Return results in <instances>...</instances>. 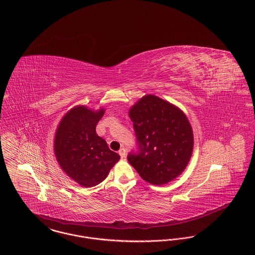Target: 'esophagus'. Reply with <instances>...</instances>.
<instances>
[{
    "instance_id": "1",
    "label": "esophagus",
    "mask_w": 255,
    "mask_h": 255,
    "mask_svg": "<svg viewBox=\"0 0 255 255\" xmlns=\"http://www.w3.org/2000/svg\"><path fill=\"white\" fill-rule=\"evenodd\" d=\"M119 154H120V156H121L122 158H124V157L126 156V149H125L124 147L119 150Z\"/></svg>"
}]
</instances>
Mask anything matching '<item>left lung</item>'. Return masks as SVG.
<instances>
[{
    "label": "left lung",
    "mask_w": 255,
    "mask_h": 255,
    "mask_svg": "<svg viewBox=\"0 0 255 255\" xmlns=\"http://www.w3.org/2000/svg\"><path fill=\"white\" fill-rule=\"evenodd\" d=\"M137 151L129 164L148 183L162 185L181 174L191 158L194 136L185 114L160 98L147 95L129 109Z\"/></svg>",
    "instance_id": "obj_1"
}]
</instances>
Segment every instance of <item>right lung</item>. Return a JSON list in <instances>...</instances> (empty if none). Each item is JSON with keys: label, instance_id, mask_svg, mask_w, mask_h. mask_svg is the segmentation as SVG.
<instances>
[{"label": "right lung", "instance_id": "obj_1", "mask_svg": "<svg viewBox=\"0 0 255 255\" xmlns=\"http://www.w3.org/2000/svg\"><path fill=\"white\" fill-rule=\"evenodd\" d=\"M105 109L75 107L59 123L54 136V154L62 170L83 187L103 182L120 159L108 143L96 133V126Z\"/></svg>", "mask_w": 255, "mask_h": 255}]
</instances>
